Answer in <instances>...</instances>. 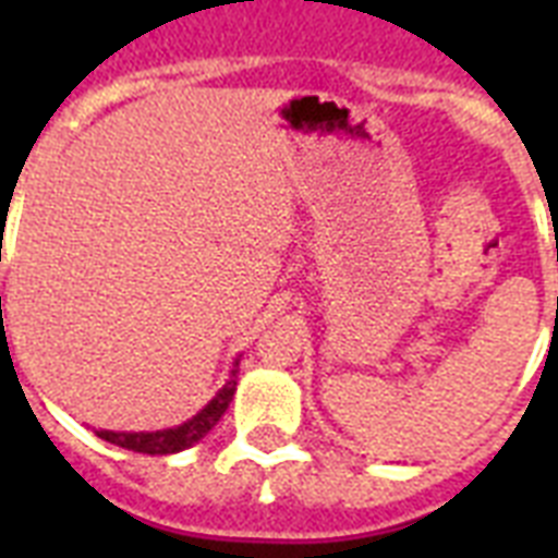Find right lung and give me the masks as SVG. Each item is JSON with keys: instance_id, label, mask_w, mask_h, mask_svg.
Listing matches in <instances>:
<instances>
[{"instance_id": "1", "label": "right lung", "mask_w": 558, "mask_h": 558, "mask_svg": "<svg viewBox=\"0 0 558 558\" xmlns=\"http://www.w3.org/2000/svg\"><path fill=\"white\" fill-rule=\"evenodd\" d=\"M236 365L231 371V379L222 385L217 397L210 399L208 405L202 408L199 414L191 416L187 423L177 425V428H165V432H95L100 440L112 442V446H121V449L142 451V454H177V451L187 449L193 442H199L205 434L219 423V416L228 411V402L234 399L236 390Z\"/></svg>"}]
</instances>
